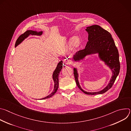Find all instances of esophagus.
I'll return each mask as SVG.
<instances>
[{
	"mask_svg": "<svg viewBox=\"0 0 131 131\" xmlns=\"http://www.w3.org/2000/svg\"><path fill=\"white\" fill-rule=\"evenodd\" d=\"M65 64L66 65H70V64H71V62H70V61L69 60H66L65 61Z\"/></svg>",
	"mask_w": 131,
	"mask_h": 131,
	"instance_id": "1",
	"label": "esophagus"
}]
</instances>
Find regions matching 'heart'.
<instances>
[{
	"mask_svg": "<svg viewBox=\"0 0 131 131\" xmlns=\"http://www.w3.org/2000/svg\"><path fill=\"white\" fill-rule=\"evenodd\" d=\"M68 42H70V46L72 50L76 49L79 46L80 40L77 37H73L69 41H67Z\"/></svg>",
	"mask_w": 131,
	"mask_h": 131,
	"instance_id": "obj_1",
	"label": "heart"
}]
</instances>
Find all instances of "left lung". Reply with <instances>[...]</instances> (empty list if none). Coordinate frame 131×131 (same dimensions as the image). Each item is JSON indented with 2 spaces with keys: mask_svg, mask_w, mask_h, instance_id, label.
I'll return each mask as SVG.
<instances>
[{
  "mask_svg": "<svg viewBox=\"0 0 131 131\" xmlns=\"http://www.w3.org/2000/svg\"><path fill=\"white\" fill-rule=\"evenodd\" d=\"M85 30L88 34V41L83 50L78 51L72 57L74 63L83 60L87 56L97 54L98 58L112 72V76L107 85L103 90L94 92L83 90L79 83L78 68H73V74L78 87L86 94H101L107 92L114 83L119 73L120 65L118 50L111 34L97 25L87 27Z\"/></svg>",
  "mask_w": 131,
  "mask_h": 131,
  "instance_id": "8db88e82",
  "label": "left lung"
}]
</instances>
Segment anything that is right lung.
Wrapping results in <instances>:
<instances>
[{"label":"right lung","mask_w":131,"mask_h":131,"mask_svg":"<svg viewBox=\"0 0 131 131\" xmlns=\"http://www.w3.org/2000/svg\"><path fill=\"white\" fill-rule=\"evenodd\" d=\"M42 34V31H36V30H28L26 31H25L23 34H22L19 37L17 38V39L16 41L15 47H16L18 45H20L21 43H22L26 38L29 35H41ZM63 61H61L58 64L57 67H56L55 69L53 72L52 74V79L53 80L54 85V89L52 91V92L50 94L47 96L41 99L40 100H45L48 98H50L52 96H53L55 93L57 92L58 88H59V77L60 72L61 71L62 69L63 68Z\"/></svg>","instance_id":"right-lung-1"}]
</instances>
